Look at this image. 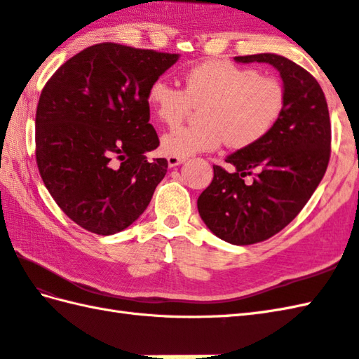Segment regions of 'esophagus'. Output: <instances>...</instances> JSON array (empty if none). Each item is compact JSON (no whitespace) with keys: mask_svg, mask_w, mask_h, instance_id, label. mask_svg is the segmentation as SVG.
I'll return each instance as SVG.
<instances>
[{"mask_svg":"<svg viewBox=\"0 0 359 359\" xmlns=\"http://www.w3.org/2000/svg\"><path fill=\"white\" fill-rule=\"evenodd\" d=\"M185 157H179V156H168V165H170L171 168H174V166H177V165H180V163H184L185 162Z\"/></svg>","mask_w":359,"mask_h":359,"instance_id":"esophagus-1","label":"esophagus"}]
</instances>
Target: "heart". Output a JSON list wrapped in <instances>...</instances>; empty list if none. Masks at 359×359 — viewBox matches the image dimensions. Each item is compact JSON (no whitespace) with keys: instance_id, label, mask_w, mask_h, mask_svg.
<instances>
[{"instance_id":"b5f03b06","label":"heart","mask_w":359,"mask_h":359,"mask_svg":"<svg viewBox=\"0 0 359 359\" xmlns=\"http://www.w3.org/2000/svg\"><path fill=\"white\" fill-rule=\"evenodd\" d=\"M147 100L156 117L170 128L199 106L201 121L174 129L160 142L165 154L188 157L215 151L225 140L236 149L264 140L284 112L285 90L278 79L261 75L253 67L208 60L187 71L184 89L156 79Z\"/></svg>"}]
</instances>
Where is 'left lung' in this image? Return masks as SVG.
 Returning <instances> with one entry per match:
<instances>
[{
    "instance_id": "8db88e82",
    "label": "left lung",
    "mask_w": 359,
    "mask_h": 359,
    "mask_svg": "<svg viewBox=\"0 0 359 359\" xmlns=\"http://www.w3.org/2000/svg\"><path fill=\"white\" fill-rule=\"evenodd\" d=\"M234 60L276 67L285 108L264 140L225 158L234 171L212 165L215 177L197 199V208L217 238L251 245L285 228L315 193L330 160L332 128L323 89L304 67L276 53ZM245 177L254 182L248 184Z\"/></svg>"
}]
</instances>
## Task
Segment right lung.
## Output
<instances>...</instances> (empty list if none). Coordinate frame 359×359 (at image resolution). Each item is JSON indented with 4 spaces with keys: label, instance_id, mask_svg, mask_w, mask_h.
<instances>
[{
    "label": "right lung",
    "instance_id": "1",
    "mask_svg": "<svg viewBox=\"0 0 359 359\" xmlns=\"http://www.w3.org/2000/svg\"><path fill=\"white\" fill-rule=\"evenodd\" d=\"M177 53L98 43L67 60L36 106L35 158L46 188L85 230L109 236L147 210L166 174L149 123L148 88Z\"/></svg>",
    "mask_w": 359,
    "mask_h": 359
}]
</instances>
